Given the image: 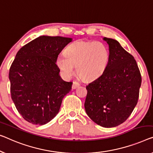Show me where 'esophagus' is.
Returning <instances> with one entry per match:
<instances>
[{
	"mask_svg": "<svg viewBox=\"0 0 153 153\" xmlns=\"http://www.w3.org/2000/svg\"><path fill=\"white\" fill-rule=\"evenodd\" d=\"M79 84L78 82H74L72 85V89H76V88L79 87Z\"/></svg>",
	"mask_w": 153,
	"mask_h": 153,
	"instance_id": "esophagus-1",
	"label": "esophagus"
}]
</instances>
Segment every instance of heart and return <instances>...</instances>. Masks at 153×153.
Masks as SVG:
<instances>
[{
  "instance_id": "obj_1",
  "label": "heart",
  "mask_w": 153,
  "mask_h": 153,
  "mask_svg": "<svg viewBox=\"0 0 153 153\" xmlns=\"http://www.w3.org/2000/svg\"><path fill=\"white\" fill-rule=\"evenodd\" d=\"M110 52L100 41H76L67 48L65 54L56 58V65L63 76L70 78L74 74V67L82 79L93 80L101 76L108 67Z\"/></svg>"
}]
</instances>
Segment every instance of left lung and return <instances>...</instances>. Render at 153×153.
Returning <instances> with one entry per match:
<instances>
[{
    "label": "left lung",
    "mask_w": 153,
    "mask_h": 153,
    "mask_svg": "<svg viewBox=\"0 0 153 153\" xmlns=\"http://www.w3.org/2000/svg\"><path fill=\"white\" fill-rule=\"evenodd\" d=\"M110 60L104 74L86 86L84 108L88 117L102 127L122 124L135 108L142 77L134 57L118 41L104 37Z\"/></svg>",
    "instance_id": "obj_1"
}]
</instances>
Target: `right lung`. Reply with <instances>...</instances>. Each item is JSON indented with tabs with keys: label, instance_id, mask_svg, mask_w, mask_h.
<instances>
[{
	"label": "right lung",
	"instance_id": "right-lung-1",
	"mask_svg": "<svg viewBox=\"0 0 153 153\" xmlns=\"http://www.w3.org/2000/svg\"><path fill=\"white\" fill-rule=\"evenodd\" d=\"M72 38L40 36L22 47L9 73L11 95L22 117L44 125L57 115L73 82L60 76L56 58Z\"/></svg>",
	"mask_w": 153,
	"mask_h": 153
}]
</instances>
